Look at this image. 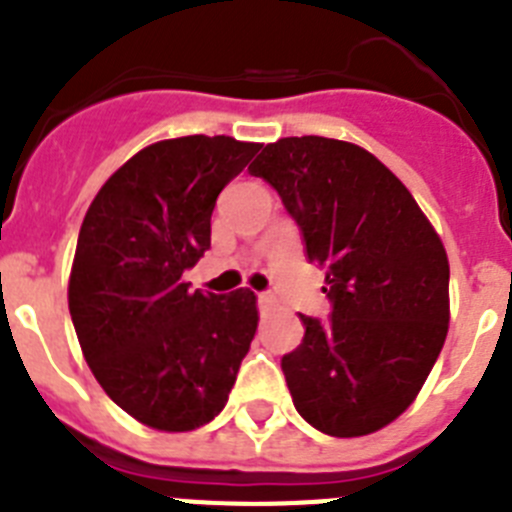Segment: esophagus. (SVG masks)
Here are the masks:
<instances>
[{"label":"esophagus","mask_w":512,"mask_h":512,"mask_svg":"<svg viewBox=\"0 0 512 512\" xmlns=\"http://www.w3.org/2000/svg\"><path fill=\"white\" fill-rule=\"evenodd\" d=\"M259 302H261V305H269V302H271L269 292H259Z\"/></svg>","instance_id":"1"}]
</instances>
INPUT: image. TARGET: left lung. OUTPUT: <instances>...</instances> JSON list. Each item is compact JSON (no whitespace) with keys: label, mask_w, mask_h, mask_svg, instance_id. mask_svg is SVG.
<instances>
[{"label":"left lung","mask_w":512,"mask_h":512,"mask_svg":"<svg viewBox=\"0 0 512 512\" xmlns=\"http://www.w3.org/2000/svg\"><path fill=\"white\" fill-rule=\"evenodd\" d=\"M277 189L310 264L325 269L330 318L300 315L282 356L297 413L336 438L408 410L449 330V259L408 187L346 140L282 138L248 166Z\"/></svg>","instance_id":"left-lung-1"}]
</instances>
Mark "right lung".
Listing matches in <instances>:
<instances>
[{
  "label": "right lung",
  "mask_w": 512,
  "mask_h": 512,
  "mask_svg": "<svg viewBox=\"0 0 512 512\" xmlns=\"http://www.w3.org/2000/svg\"><path fill=\"white\" fill-rule=\"evenodd\" d=\"M184 135L135 153L81 223L69 310L89 369L115 405L158 431H194L228 402L259 312L251 289H189L210 248L217 194L259 153Z\"/></svg>",
  "instance_id": "obj_1"
}]
</instances>
